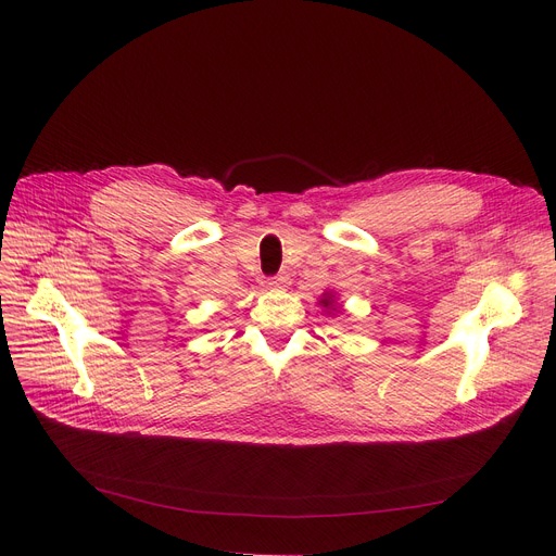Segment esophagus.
<instances>
[{
  "label": "esophagus",
  "instance_id": "obj_1",
  "mask_svg": "<svg viewBox=\"0 0 556 556\" xmlns=\"http://www.w3.org/2000/svg\"><path fill=\"white\" fill-rule=\"evenodd\" d=\"M263 283H266V288H273V290L286 288V283H288V275H286V273H281V275H277V277H270V279H266V281H263Z\"/></svg>",
  "mask_w": 556,
  "mask_h": 556
}]
</instances>
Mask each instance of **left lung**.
<instances>
[{
    "mask_svg": "<svg viewBox=\"0 0 556 556\" xmlns=\"http://www.w3.org/2000/svg\"><path fill=\"white\" fill-rule=\"evenodd\" d=\"M319 304H323L329 313H331V311H333V313L338 311V306H336V302H333V295H331V293H325V295H323V300H319Z\"/></svg>",
    "mask_w": 556,
    "mask_h": 556,
    "instance_id": "8db88e82",
    "label": "left lung"
}]
</instances>
